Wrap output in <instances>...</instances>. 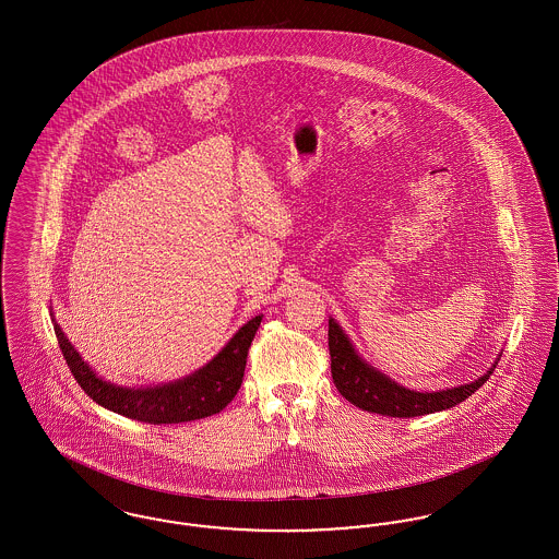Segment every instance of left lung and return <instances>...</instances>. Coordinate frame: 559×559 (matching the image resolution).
Here are the masks:
<instances>
[{
    "instance_id": "1",
    "label": "left lung",
    "mask_w": 559,
    "mask_h": 559,
    "mask_svg": "<svg viewBox=\"0 0 559 559\" xmlns=\"http://www.w3.org/2000/svg\"><path fill=\"white\" fill-rule=\"evenodd\" d=\"M329 352H331V372L335 388L340 394L352 402L354 406L388 415V417H421L429 413L447 411L454 404L469 399L478 388H481L488 377L495 371L501 354L495 365L472 383H463L456 388H447L440 392H417L390 379L385 372L371 367L349 342L346 331L335 319H329Z\"/></svg>"
}]
</instances>
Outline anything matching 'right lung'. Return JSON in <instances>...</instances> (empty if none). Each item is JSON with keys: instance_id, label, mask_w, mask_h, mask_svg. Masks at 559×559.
<instances>
[{"instance_id": "obj_1", "label": "right lung", "mask_w": 559, "mask_h": 559, "mask_svg": "<svg viewBox=\"0 0 559 559\" xmlns=\"http://www.w3.org/2000/svg\"><path fill=\"white\" fill-rule=\"evenodd\" d=\"M260 322L262 314L245 322L230 337V342L199 371L190 372L187 377L169 383L144 388L117 385L96 374L87 362H83L80 352L69 342L56 319L53 333L69 369L90 399L117 415L130 417L142 424L160 426L205 419L228 406V402L239 392L247 365V352L255 337Z\"/></svg>"}]
</instances>
